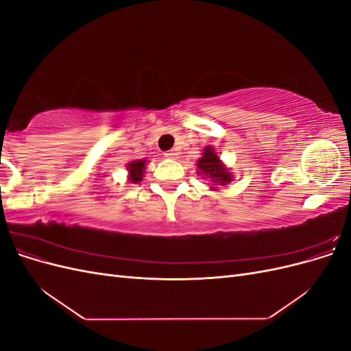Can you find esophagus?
<instances>
[{
    "label": "esophagus",
    "instance_id": "esophagus-1",
    "mask_svg": "<svg viewBox=\"0 0 351 351\" xmlns=\"http://www.w3.org/2000/svg\"><path fill=\"white\" fill-rule=\"evenodd\" d=\"M165 155V158H168V159H177L178 158V152L177 151H168V152H165L164 154Z\"/></svg>",
    "mask_w": 351,
    "mask_h": 351
}]
</instances>
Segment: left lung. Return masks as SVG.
Wrapping results in <instances>:
<instances>
[{
	"mask_svg": "<svg viewBox=\"0 0 351 351\" xmlns=\"http://www.w3.org/2000/svg\"><path fill=\"white\" fill-rule=\"evenodd\" d=\"M196 167L197 176H202L204 180H208L210 190L226 187L234 180V176L230 171V168H227V165L221 161L218 152L210 145L206 146L204 152H202V156L197 159Z\"/></svg>",
	"mask_w": 351,
	"mask_h": 351,
	"instance_id": "8db88e82",
	"label": "left lung"
}]
</instances>
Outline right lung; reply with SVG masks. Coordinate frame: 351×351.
Listing matches in <instances>:
<instances>
[{"label":"right lung","instance_id":"1","mask_svg":"<svg viewBox=\"0 0 351 351\" xmlns=\"http://www.w3.org/2000/svg\"><path fill=\"white\" fill-rule=\"evenodd\" d=\"M146 164H147V159H136V161H130L125 164V167H127L125 169H127V173H129L127 178H129L133 184L141 183L143 180Z\"/></svg>","mask_w":351,"mask_h":351}]
</instances>
